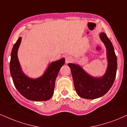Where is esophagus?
I'll list each match as a JSON object with an SVG mask.
<instances>
[{"label":"esophagus","instance_id":"obj_1","mask_svg":"<svg viewBox=\"0 0 127 127\" xmlns=\"http://www.w3.org/2000/svg\"><path fill=\"white\" fill-rule=\"evenodd\" d=\"M74 60V59L71 56H67L65 57V63H71Z\"/></svg>","mask_w":127,"mask_h":127}]
</instances>
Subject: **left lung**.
Instances as JSON below:
<instances>
[{
    "label": "left lung",
    "mask_w": 127,
    "mask_h": 127,
    "mask_svg": "<svg viewBox=\"0 0 127 127\" xmlns=\"http://www.w3.org/2000/svg\"><path fill=\"white\" fill-rule=\"evenodd\" d=\"M99 38L106 47L108 61V66L103 76L94 77L85 71L80 65L68 64L71 69L75 91L83 98L95 99L105 95L113 86L116 77L117 56L113 44L105 33H101Z\"/></svg>",
    "instance_id": "1"
}]
</instances>
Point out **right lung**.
Here are the masks:
<instances>
[{
    "instance_id": "1",
    "label": "right lung",
    "mask_w": 127,
    "mask_h": 127,
    "mask_svg": "<svg viewBox=\"0 0 127 127\" xmlns=\"http://www.w3.org/2000/svg\"><path fill=\"white\" fill-rule=\"evenodd\" d=\"M22 37H19L13 47L10 62V74L16 89L26 98L32 101L48 100L54 93L55 81L65 59L52 62L40 77L32 78L22 71L17 57V51Z\"/></svg>"
}]
</instances>
